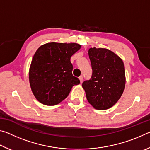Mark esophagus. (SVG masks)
I'll list each match as a JSON object with an SVG mask.
<instances>
[{"label": "esophagus", "instance_id": "34e87169", "mask_svg": "<svg viewBox=\"0 0 150 150\" xmlns=\"http://www.w3.org/2000/svg\"><path fill=\"white\" fill-rule=\"evenodd\" d=\"M79 80H80V82H81V83L83 82V76H80L79 77Z\"/></svg>", "mask_w": 150, "mask_h": 150}]
</instances>
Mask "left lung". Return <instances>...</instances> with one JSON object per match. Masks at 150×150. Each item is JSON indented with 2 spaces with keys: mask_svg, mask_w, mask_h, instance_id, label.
Wrapping results in <instances>:
<instances>
[{
  "mask_svg": "<svg viewBox=\"0 0 150 150\" xmlns=\"http://www.w3.org/2000/svg\"><path fill=\"white\" fill-rule=\"evenodd\" d=\"M93 73L83 83L88 102L95 109L106 110L117 103L126 84L121 58L106 48L91 47L88 52Z\"/></svg>",
  "mask_w": 150,
  "mask_h": 150,
  "instance_id": "left-lung-1",
  "label": "left lung"
}]
</instances>
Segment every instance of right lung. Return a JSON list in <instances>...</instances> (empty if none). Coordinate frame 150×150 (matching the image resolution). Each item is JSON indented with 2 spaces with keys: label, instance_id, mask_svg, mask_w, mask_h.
<instances>
[{
  "label": "right lung",
  "instance_id": "add662e5",
  "mask_svg": "<svg viewBox=\"0 0 150 150\" xmlns=\"http://www.w3.org/2000/svg\"><path fill=\"white\" fill-rule=\"evenodd\" d=\"M81 48L76 43H47L32 58L29 69L30 87L43 105L54 106L67 97L73 86L80 81L72 74L71 57Z\"/></svg>",
  "mask_w": 150,
  "mask_h": 150
}]
</instances>
